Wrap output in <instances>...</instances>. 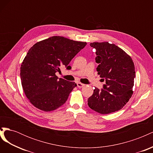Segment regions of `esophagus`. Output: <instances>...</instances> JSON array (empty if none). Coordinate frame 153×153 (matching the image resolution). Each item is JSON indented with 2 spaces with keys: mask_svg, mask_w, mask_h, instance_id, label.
I'll list each match as a JSON object with an SVG mask.
<instances>
[{
  "mask_svg": "<svg viewBox=\"0 0 153 153\" xmlns=\"http://www.w3.org/2000/svg\"><path fill=\"white\" fill-rule=\"evenodd\" d=\"M77 86H78V88H82L84 86H85V84H82V83H80V82H78L77 83Z\"/></svg>",
  "mask_w": 153,
  "mask_h": 153,
  "instance_id": "obj_1",
  "label": "esophagus"
}]
</instances>
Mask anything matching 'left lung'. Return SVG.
Listing matches in <instances>:
<instances>
[{"label": "left lung", "mask_w": 153, "mask_h": 153, "mask_svg": "<svg viewBox=\"0 0 153 153\" xmlns=\"http://www.w3.org/2000/svg\"><path fill=\"white\" fill-rule=\"evenodd\" d=\"M96 50V70L106 84L101 91L95 87L88 99V105L95 112L108 114L121 110L133 94L135 66L133 60L123 50L108 42H94Z\"/></svg>", "instance_id": "left-lung-1"}]
</instances>
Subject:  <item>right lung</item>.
Segmentation results:
<instances>
[{
	"label": "right lung",
	"mask_w": 153,
	"mask_h": 153,
	"mask_svg": "<svg viewBox=\"0 0 153 153\" xmlns=\"http://www.w3.org/2000/svg\"><path fill=\"white\" fill-rule=\"evenodd\" d=\"M86 45L57 36L39 41L29 49L22 63L20 77L24 93L32 105L50 112L66 103L76 84L58 79L55 73L61 66L70 69L71 59Z\"/></svg>",
	"instance_id": "add662e5"
}]
</instances>
